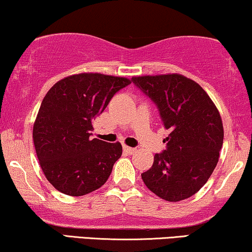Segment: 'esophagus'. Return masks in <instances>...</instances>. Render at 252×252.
Returning a JSON list of instances; mask_svg holds the SVG:
<instances>
[{
	"instance_id": "1",
	"label": "esophagus",
	"mask_w": 252,
	"mask_h": 252,
	"mask_svg": "<svg viewBox=\"0 0 252 252\" xmlns=\"http://www.w3.org/2000/svg\"><path fill=\"white\" fill-rule=\"evenodd\" d=\"M123 149H124V151H125L126 154H128V155H133V154L135 153V151H136L135 148H132V147H127V146H124V147H123Z\"/></svg>"
}]
</instances>
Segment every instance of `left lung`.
<instances>
[{
    "label": "left lung",
    "mask_w": 252,
    "mask_h": 252,
    "mask_svg": "<svg viewBox=\"0 0 252 252\" xmlns=\"http://www.w3.org/2000/svg\"><path fill=\"white\" fill-rule=\"evenodd\" d=\"M159 111L170 134L166 149L141 174L154 194L179 202L196 194L211 177L223 141L221 117L204 89L181 74L132 78Z\"/></svg>",
    "instance_id": "1"
}]
</instances>
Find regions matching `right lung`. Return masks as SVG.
Wrapping results in <instances>:
<instances>
[{"label":"right lung","instance_id":"right-lung-1","mask_svg":"<svg viewBox=\"0 0 252 252\" xmlns=\"http://www.w3.org/2000/svg\"><path fill=\"white\" fill-rule=\"evenodd\" d=\"M129 84L123 77L80 73L62 79L44 96L33 141L40 166L58 191L84 196L108 180L123 148L119 142L91 139L92 123Z\"/></svg>","mask_w":252,"mask_h":252}]
</instances>
